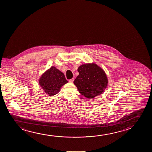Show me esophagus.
<instances>
[{
  "instance_id": "1",
  "label": "esophagus",
  "mask_w": 152,
  "mask_h": 152,
  "mask_svg": "<svg viewBox=\"0 0 152 152\" xmlns=\"http://www.w3.org/2000/svg\"><path fill=\"white\" fill-rule=\"evenodd\" d=\"M74 78H72V79H70L68 80L69 81V83H73V82H74Z\"/></svg>"
}]
</instances>
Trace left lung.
I'll return each instance as SVG.
<instances>
[{
  "label": "left lung",
  "mask_w": 152,
  "mask_h": 152,
  "mask_svg": "<svg viewBox=\"0 0 152 152\" xmlns=\"http://www.w3.org/2000/svg\"><path fill=\"white\" fill-rule=\"evenodd\" d=\"M79 75L74 81L81 95L92 99L101 95L108 85V78L104 69L95 63L83 64L78 68Z\"/></svg>",
  "instance_id": "left-lung-1"
}]
</instances>
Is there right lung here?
Masks as SVG:
<instances>
[{
    "label": "right lung",
    "instance_id": "obj_1",
    "mask_svg": "<svg viewBox=\"0 0 152 152\" xmlns=\"http://www.w3.org/2000/svg\"><path fill=\"white\" fill-rule=\"evenodd\" d=\"M67 83L64 74L55 66H52L45 71L39 80L41 87L49 96L59 93L61 87Z\"/></svg>",
    "mask_w": 152,
    "mask_h": 152
}]
</instances>
